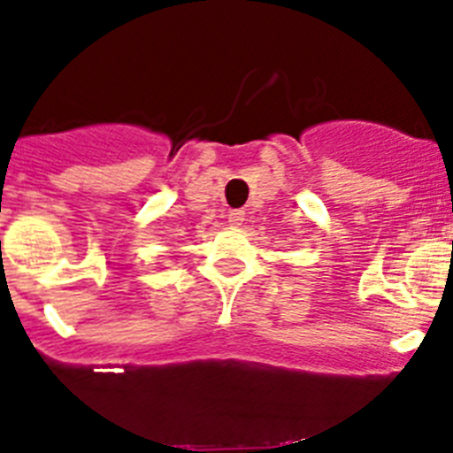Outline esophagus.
<instances>
[{"mask_svg":"<svg viewBox=\"0 0 453 453\" xmlns=\"http://www.w3.org/2000/svg\"><path fill=\"white\" fill-rule=\"evenodd\" d=\"M242 222H245V211H231V213H229L231 226H240Z\"/></svg>","mask_w":453,"mask_h":453,"instance_id":"34e87169","label":"esophagus"}]
</instances>
